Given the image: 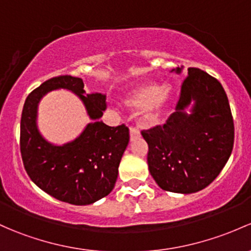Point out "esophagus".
Masks as SVG:
<instances>
[{
    "label": "esophagus",
    "instance_id": "esophagus-1",
    "mask_svg": "<svg viewBox=\"0 0 251 251\" xmlns=\"http://www.w3.org/2000/svg\"><path fill=\"white\" fill-rule=\"evenodd\" d=\"M141 137V132H139L138 128L133 127V126H130V139L131 141H136L137 138Z\"/></svg>",
    "mask_w": 251,
    "mask_h": 251
}]
</instances>
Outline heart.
<instances>
[{
    "instance_id": "heart-1",
    "label": "heart",
    "mask_w": 251,
    "mask_h": 251,
    "mask_svg": "<svg viewBox=\"0 0 251 251\" xmlns=\"http://www.w3.org/2000/svg\"><path fill=\"white\" fill-rule=\"evenodd\" d=\"M172 91L168 86L156 84H143L134 90L127 99L131 107H144V117L148 121H156L165 113L171 101Z\"/></svg>"
}]
</instances>
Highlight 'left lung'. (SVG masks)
<instances>
[{"instance_id": "8db88e82", "label": "left lung", "mask_w": 251, "mask_h": 251, "mask_svg": "<svg viewBox=\"0 0 251 251\" xmlns=\"http://www.w3.org/2000/svg\"><path fill=\"white\" fill-rule=\"evenodd\" d=\"M192 100V114L186 115ZM142 136L149 147V172L161 189L192 194L207 188L227 162L234 142L233 118L220 81L190 67L176 112Z\"/></svg>"}]
</instances>
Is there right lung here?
<instances>
[{
    "label": "right lung",
    "mask_w": 251,
    "mask_h": 251,
    "mask_svg": "<svg viewBox=\"0 0 251 251\" xmlns=\"http://www.w3.org/2000/svg\"><path fill=\"white\" fill-rule=\"evenodd\" d=\"M56 88L77 93L94 119L77 140L61 147L48 144L35 125L39 100ZM105 109V96L85 95L83 79L72 75L48 79L28 95L21 114L20 152L26 172L39 189L75 205L90 204L112 191L130 134L124 124L112 127L99 120Z\"/></svg>",
    "instance_id": "obj_1"
}]
</instances>
